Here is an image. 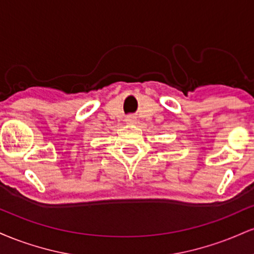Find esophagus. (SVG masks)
Segmentation results:
<instances>
[{
    "label": "esophagus",
    "instance_id": "obj_1",
    "mask_svg": "<svg viewBox=\"0 0 254 254\" xmlns=\"http://www.w3.org/2000/svg\"><path fill=\"white\" fill-rule=\"evenodd\" d=\"M127 124H130V125L135 124V123H136V118H135V117H132V116H130V117H127Z\"/></svg>",
    "mask_w": 254,
    "mask_h": 254
}]
</instances>
